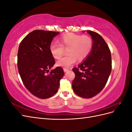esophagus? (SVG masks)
I'll return each instance as SVG.
<instances>
[{"mask_svg":"<svg viewBox=\"0 0 132 132\" xmlns=\"http://www.w3.org/2000/svg\"><path fill=\"white\" fill-rule=\"evenodd\" d=\"M63 70H64V72H67V71H68L69 70V69L66 68H64Z\"/></svg>","mask_w":132,"mask_h":132,"instance_id":"esophagus-1","label":"esophagus"}]
</instances>
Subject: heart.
Segmentation results:
<instances>
[{
	"label": "heart",
	"mask_w": 132,
	"mask_h": 132,
	"mask_svg": "<svg viewBox=\"0 0 132 132\" xmlns=\"http://www.w3.org/2000/svg\"><path fill=\"white\" fill-rule=\"evenodd\" d=\"M58 44L52 43L50 51L52 55L59 59L67 50V56L57 62V65L69 67L76 62H81L85 59L91 53L93 47V40L87 35H81L74 33L63 35L58 40Z\"/></svg>",
	"instance_id": "b5f03b06"
}]
</instances>
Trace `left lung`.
Segmentation results:
<instances>
[{"mask_svg": "<svg viewBox=\"0 0 132 132\" xmlns=\"http://www.w3.org/2000/svg\"><path fill=\"white\" fill-rule=\"evenodd\" d=\"M93 39V47L85 61L73 68L75 78L72 87L79 96L89 98L102 91L112 70L110 50L106 41L94 31L87 30Z\"/></svg>", "mask_w": 132, "mask_h": 132, "instance_id": "left-lung-1", "label": "left lung"}]
</instances>
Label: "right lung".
I'll use <instances>...</instances> for the list:
<instances>
[{
	"instance_id": "right-lung-1",
	"label": "right lung",
	"mask_w": 132,
	"mask_h": 132,
	"mask_svg": "<svg viewBox=\"0 0 132 132\" xmlns=\"http://www.w3.org/2000/svg\"><path fill=\"white\" fill-rule=\"evenodd\" d=\"M59 32L36 30L32 31L20 43L18 68L22 82L35 96L45 99L57 93L60 80L64 75L62 67L49 72L55 64L50 51L53 38Z\"/></svg>"
}]
</instances>
